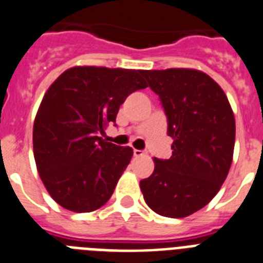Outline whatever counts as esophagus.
Masks as SVG:
<instances>
[{"label": "esophagus", "instance_id": "obj_1", "mask_svg": "<svg viewBox=\"0 0 263 263\" xmlns=\"http://www.w3.org/2000/svg\"><path fill=\"white\" fill-rule=\"evenodd\" d=\"M133 155H134V157H140V156L144 155V152H142V151H138V149H134V151H133Z\"/></svg>", "mask_w": 263, "mask_h": 263}]
</instances>
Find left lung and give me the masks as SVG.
Listing matches in <instances>:
<instances>
[{
	"label": "left lung",
	"mask_w": 263,
	"mask_h": 263,
	"mask_svg": "<svg viewBox=\"0 0 263 263\" xmlns=\"http://www.w3.org/2000/svg\"><path fill=\"white\" fill-rule=\"evenodd\" d=\"M142 75L160 97L173 144L171 158H155V171L140 188L156 214L185 218L207 205L229 175L235 144L233 108L220 86L197 69H151Z\"/></svg>",
	"instance_id": "left-lung-1"
}]
</instances>
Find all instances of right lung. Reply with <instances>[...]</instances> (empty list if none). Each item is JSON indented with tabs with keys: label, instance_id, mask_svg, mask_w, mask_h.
<instances>
[{
	"label": "right lung",
	"instance_id": "obj_1",
	"mask_svg": "<svg viewBox=\"0 0 263 263\" xmlns=\"http://www.w3.org/2000/svg\"><path fill=\"white\" fill-rule=\"evenodd\" d=\"M141 69L72 67L51 84L33 123V155L51 197L73 212H91L111 197L133 149L99 134L119 106L146 88Z\"/></svg>",
	"mask_w": 263,
	"mask_h": 263
}]
</instances>
